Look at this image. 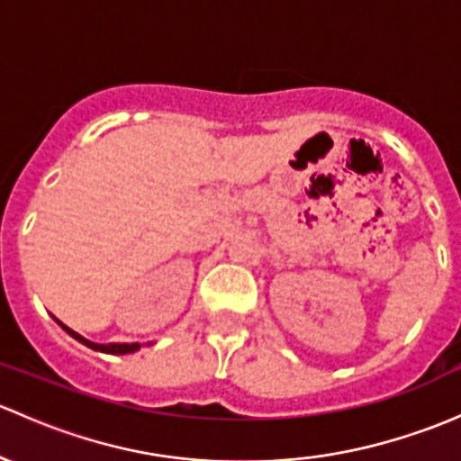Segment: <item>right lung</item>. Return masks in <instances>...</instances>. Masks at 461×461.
<instances>
[{"label": "right lung", "mask_w": 461, "mask_h": 461, "mask_svg": "<svg viewBox=\"0 0 461 461\" xmlns=\"http://www.w3.org/2000/svg\"><path fill=\"white\" fill-rule=\"evenodd\" d=\"M57 322H59V320H57ZM59 324H61V329H66V331L70 333L72 338H75V340H79L81 345H86V347L95 348V351H101V353H114V356H123V353H134V351H139V348H141V345H139V342H132V345H119V342H113V345H96V342L86 340L84 336H79V333H77V331H72V329H70V327H66L64 322H59Z\"/></svg>", "instance_id": "1"}]
</instances>
